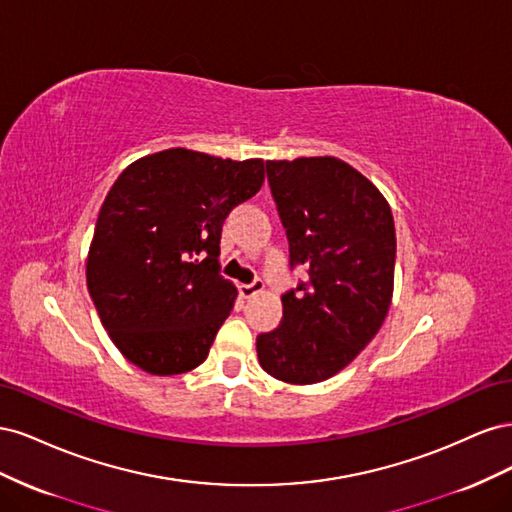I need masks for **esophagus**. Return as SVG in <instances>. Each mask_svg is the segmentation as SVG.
<instances>
[{"label": "esophagus", "mask_w": 512, "mask_h": 512, "mask_svg": "<svg viewBox=\"0 0 512 512\" xmlns=\"http://www.w3.org/2000/svg\"><path fill=\"white\" fill-rule=\"evenodd\" d=\"M262 288H265V282H262L260 277H256V280H254L252 284H241V286H239V292H241V297L250 299V297H254V294L262 292Z\"/></svg>", "instance_id": "obj_1"}]
</instances>
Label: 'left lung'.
<instances>
[{
  "mask_svg": "<svg viewBox=\"0 0 512 512\" xmlns=\"http://www.w3.org/2000/svg\"><path fill=\"white\" fill-rule=\"evenodd\" d=\"M267 179L290 245L284 320L256 337L262 369L290 384L322 382L356 359L389 312L395 224L384 196L337 158L267 162Z\"/></svg>",
  "mask_w": 512,
  "mask_h": 512,
  "instance_id": "8db88e82",
  "label": "left lung"
}]
</instances>
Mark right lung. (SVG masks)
I'll list each match as a JSON object with an SVG mask.
<instances>
[{"label":"right lung","instance_id":"right-lung-1","mask_svg":"<svg viewBox=\"0 0 512 512\" xmlns=\"http://www.w3.org/2000/svg\"><path fill=\"white\" fill-rule=\"evenodd\" d=\"M265 181L262 160L166 149L130 164L100 209L87 288L130 363L173 376L198 367L237 288L220 273L228 213Z\"/></svg>","mask_w":512,"mask_h":512}]
</instances>
